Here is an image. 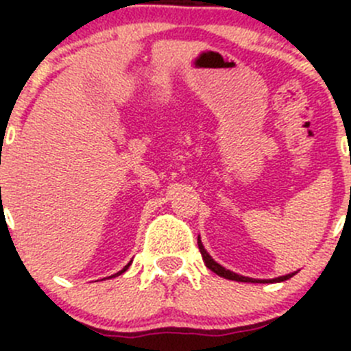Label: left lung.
Here are the masks:
<instances>
[{
  "label": "left lung",
  "mask_w": 351,
  "mask_h": 351,
  "mask_svg": "<svg viewBox=\"0 0 351 351\" xmlns=\"http://www.w3.org/2000/svg\"><path fill=\"white\" fill-rule=\"evenodd\" d=\"M197 243H198V250H200V253H202V258H204L205 267H207L208 270L214 271V274H217L219 277L228 278V280H234V282H246V284H250V282H251V284H275V282H284V280H289V278H292L293 275L297 274V271H293V274L282 275V277H277V278H268V280H267V278H263V280H261V278H250V277H244V275L234 274V271L228 270V268H224V267H222V265H219L217 261H215L214 258H212L210 254L207 253V250H205L204 244H202L200 236H198Z\"/></svg>",
  "instance_id": "1"
}]
</instances>
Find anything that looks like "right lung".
<instances>
[{
    "mask_svg": "<svg viewBox=\"0 0 351 351\" xmlns=\"http://www.w3.org/2000/svg\"><path fill=\"white\" fill-rule=\"evenodd\" d=\"M129 267H130V263H127V265H125V267H123V268H122V270H120V271H119V274L112 275V277H107V278H115V277H119V275H122V274H123V271H127V268H129ZM104 280H105V278H104Z\"/></svg>",
    "mask_w": 351,
    "mask_h": 351,
    "instance_id": "right-lung-1",
    "label": "right lung"
}]
</instances>
